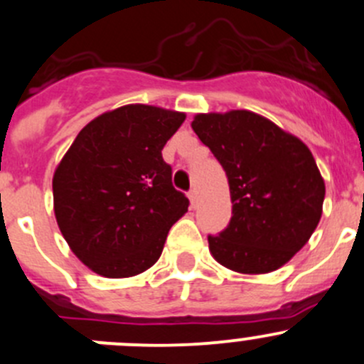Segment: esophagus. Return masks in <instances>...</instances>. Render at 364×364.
Returning a JSON list of instances; mask_svg holds the SVG:
<instances>
[{"label":"esophagus","instance_id":"obj_1","mask_svg":"<svg viewBox=\"0 0 364 364\" xmlns=\"http://www.w3.org/2000/svg\"><path fill=\"white\" fill-rule=\"evenodd\" d=\"M188 199H190V203H192V206H196V203H197V190L196 188H192L188 192Z\"/></svg>","mask_w":364,"mask_h":364}]
</instances>
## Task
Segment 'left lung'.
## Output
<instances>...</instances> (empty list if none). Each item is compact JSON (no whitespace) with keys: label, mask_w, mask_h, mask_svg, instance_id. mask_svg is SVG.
Wrapping results in <instances>:
<instances>
[{"label":"left lung","mask_w":364,"mask_h":364,"mask_svg":"<svg viewBox=\"0 0 364 364\" xmlns=\"http://www.w3.org/2000/svg\"><path fill=\"white\" fill-rule=\"evenodd\" d=\"M193 132L220 161L232 217L210 252L240 274H267L291 259L322 217L326 183L311 151L268 119L249 110L199 114Z\"/></svg>","instance_id":"obj_1"}]
</instances>
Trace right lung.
I'll return each mask as SVG.
<instances>
[{
	"instance_id": "1",
	"label": "right lung",
	"mask_w": 364,
	"mask_h": 364,
	"mask_svg": "<svg viewBox=\"0 0 364 364\" xmlns=\"http://www.w3.org/2000/svg\"><path fill=\"white\" fill-rule=\"evenodd\" d=\"M186 115L126 105L88 122L53 176L55 217L77 259L103 277H132L161 256L188 210L161 149Z\"/></svg>"
}]
</instances>
